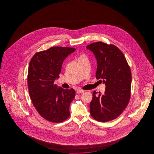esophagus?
Listing matches in <instances>:
<instances>
[{
  "instance_id": "34e87169",
  "label": "esophagus",
  "mask_w": 154,
  "mask_h": 154,
  "mask_svg": "<svg viewBox=\"0 0 154 154\" xmlns=\"http://www.w3.org/2000/svg\"><path fill=\"white\" fill-rule=\"evenodd\" d=\"M76 91L77 94H80V93H82L83 92L85 91V90H82V89H77L76 90Z\"/></svg>"
}]
</instances>
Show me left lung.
Listing matches in <instances>:
<instances>
[{
    "mask_svg": "<svg viewBox=\"0 0 154 154\" xmlns=\"http://www.w3.org/2000/svg\"><path fill=\"white\" fill-rule=\"evenodd\" d=\"M97 60L96 78L106 85L103 94L93 92L90 113L96 121L108 122L118 117L125 110L131 96V74L124 54L113 45L102 42L86 47Z\"/></svg>",
    "mask_w": 154,
    "mask_h": 154,
    "instance_id": "8db88e82",
    "label": "left lung"
}]
</instances>
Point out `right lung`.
Wrapping results in <instances>:
<instances>
[{
    "mask_svg": "<svg viewBox=\"0 0 154 154\" xmlns=\"http://www.w3.org/2000/svg\"><path fill=\"white\" fill-rule=\"evenodd\" d=\"M75 51L53 47L36 53L30 60L27 76L29 96L39 115L48 121L62 122L70 116L75 90L58 87L54 82L59 77L64 60Z\"/></svg>",
    "mask_w": 154,
    "mask_h": 154,
    "instance_id": "add662e5",
    "label": "right lung"
}]
</instances>
